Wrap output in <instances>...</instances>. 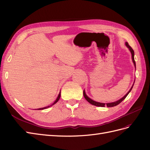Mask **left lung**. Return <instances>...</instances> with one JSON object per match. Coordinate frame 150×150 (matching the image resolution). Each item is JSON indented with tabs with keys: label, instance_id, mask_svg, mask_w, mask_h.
Listing matches in <instances>:
<instances>
[{
	"label": "left lung",
	"instance_id": "obj_1",
	"mask_svg": "<svg viewBox=\"0 0 150 150\" xmlns=\"http://www.w3.org/2000/svg\"><path fill=\"white\" fill-rule=\"evenodd\" d=\"M126 46L129 48V51H130V52H131V56H132V60H133V63H134V66H135V67H136V62H135L134 58V52L133 49H132V47H131L129 46V45L128 44V43L127 42H126ZM133 87V85L132 86V87H131V88L130 89V90L128 92V93H127L124 97H122L121 99H120V100L117 101H115V102H113V103H106V104H105V103H98V102H96V101H94L92 100L91 99H90V98L87 96V95L86 94L84 90V91H83V95H84V98H85V99H86V100H87L89 103L93 104V105L96 106H99V107H105V105H106L107 107H113V106H117V104H119L120 103H121L122 101L124 100V99L126 98V97L127 96H128V94L129 93V92L131 91V89H132Z\"/></svg>",
	"mask_w": 150,
	"mask_h": 150
}]
</instances>
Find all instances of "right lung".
Listing matches in <instances>:
<instances>
[{"label":"right lung","instance_id":"obj_1","mask_svg":"<svg viewBox=\"0 0 150 150\" xmlns=\"http://www.w3.org/2000/svg\"><path fill=\"white\" fill-rule=\"evenodd\" d=\"M60 97H61V92L59 93V95H58V96H57V99H56V100L54 101V103H53V104H52L51 105H50V106H47V107H44V108H39V109H38V110H44V109H46V108H49V107H50V106H52V105H54V104H56L58 101H59V98H60Z\"/></svg>","mask_w":150,"mask_h":150}]
</instances>
